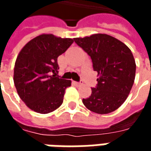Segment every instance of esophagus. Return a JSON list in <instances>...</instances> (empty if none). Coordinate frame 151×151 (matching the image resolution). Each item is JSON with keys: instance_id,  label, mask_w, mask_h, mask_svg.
<instances>
[{"instance_id": "1", "label": "esophagus", "mask_w": 151, "mask_h": 151, "mask_svg": "<svg viewBox=\"0 0 151 151\" xmlns=\"http://www.w3.org/2000/svg\"><path fill=\"white\" fill-rule=\"evenodd\" d=\"M73 84L76 86H81L82 84V82H73Z\"/></svg>"}]
</instances>
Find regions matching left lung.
Masks as SVG:
<instances>
[{
	"instance_id": "8db88e82",
	"label": "left lung",
	"mask_w": 151,
	"mask_h": 151,
	"mask_svg": "<svg viewBox=\"0 0 151 151\" xmlns=\"http://www.w3.org/2000/svg\"><path fill=\"white\" fill-rule=\"evenodd\" d=\"M75 43L91 56L98 73V85L82 103L98 114L112 112L123 104L135 79L136 63L131 50L120 40L106 34L74 38Z\"/></svg>"
}]
</instances>
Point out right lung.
<instances>
[{"instance_id": "right-lung-1", "label": "right lung", "mask_w": 151, "mask_h": 151, "mask_svg": "<svg viewBox=\"0 0 151 151\" xmlns=\"http://www.w3.org/2000/svg\"><path fill=\"white\" fill-rule=\"evenodd\" d=\"M73 43L70 38L42 34L30 40L18 53L14 82L20 99L32 111L47 114L62 104L71 81L56 77L57 58Z\"/></svg>"}]
</instances>
